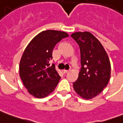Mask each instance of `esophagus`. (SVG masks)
I'll list each match as a JSON object with an SVG mask.
<instances>
[{"mask_svg": "<svg viewBox=\"0 0 123 123\" xmlns=\"http://www.w3.org/2000/svg\"><path fill=\"white\" fill-rule=\"evenodd\" d=\"M63 73H64V74H65V73H67L68 72V71H69V70H66V69H64V70H63Z\"/></svg>", "mask_w": 123, "mask_h": 123, "instance_id": "esophagus-1", "label": "esophagus"}]
</instances>
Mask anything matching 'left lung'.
Returning <instances> with one entry per match:
<instances>
[{
	"mask_svg": "<svg viewBox=\"0 0 123 123\" xmlns=\"http://www.w3.org/2000/svg\"><path fill=\"white\" fill-rule=\"evenodd\" d=\"M80 50L81 69L73 83L75 92L86 99L99 94L111 78V63L107 52L98 39L89 32H78L71 36Z\"/></svg>",
	"mask_w": 123,
	"mask_h": 123,
	"instance_id": "obj_1",
	"label": "left lung"
}]
</instances>
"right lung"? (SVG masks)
<instances>
[{
    "label": "right lung",
    "instance_id": "right-lung-1",
    "mask_svg": "<svg viewBox=\"0 0 123 123\" xmlns=\"http://www.w3.org/2000/svg\"><path fill=\"white\" fill-rule=\"evenodd\" d=\"M68 36L64 32L44 31L34 37L24 50L20 62V76L28 92L34 97H46L57 86L61 77L50 61L55 44Z\"/></svg>",
    "mask_w": 123,
    "mask_h": 123
}]
</instances>
